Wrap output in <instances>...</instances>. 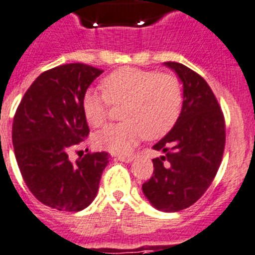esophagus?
Returning <instances> with one entry per match:
<instances>
[{
  "instance_id": "esophagus-1",
  "label": "esophagus",
  "mask_w": 255,
  "mask_h": 255,
  "mask_svg": "<svg viewBox=\"0 0 255 255\" xmlns=\"http://www.w3.org/2000/svg\"><path fill=\"white\" fill-rule=\"evenodd\" d=\"M117 159H118V160H121V161H125V163H130V161H132L134 159V156H133V155H127V156H122V155H121V156H118V158H117Z\"/></svg>"
}]
</instances>
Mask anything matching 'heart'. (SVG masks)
I'll return each mask as SVG.
<instances>
[{
	"label": "heart",
	"instance_id": "heart-1",
	"mask_svg": "<svg viewBox=\"0 0 255 255\" xmlns=\"http://www.w3.org/2000/svg\"><path fill=\"white\" fill-rule=\"evenodd\" d=\"M104 92L88 88L82 97V110L92 127L108 119L112 104H125V122L110 125L94 137L99 149L128 154L143 137L158 138L173 127L181 113L182 92L178 79L154 70L121 68L106 75Z\"/></svg>",
	"mask_w": 255,
	"mask_h": 255
}]
</instances>
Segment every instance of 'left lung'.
Masks as SVG:
<instances>
[{"label":"left lung","instance_id":"8db88e82","mask_svg":"<svg viewBox=\"0 0 255 255\" xmlns=\"http://www.w3.org/2000/svg\"><path fill=\"white\" fill-rule=\"evenodd\" d=\"M164 65L182 83V109L173 128L154 145L163 155L152 159L154 173L142 192L155 209L178 212L198 201L216 177L225 150V118L203 77L180 63Z\"/></svg>","mask_w":255,"mask_h":255}]
</instances>
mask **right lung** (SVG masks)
<instances>
[{"mask_svg": "<svg viewBox=\"0 0 255 255\" xmlns=\"http://www.w3.org/2000/svg\"><path fill=\"white\" fill-rule=\"evenodd\" d=\"M103 70L65 64L43 72L17 106L12 123L15 158L28 189L42 204L79 212L96 198L108 152L85 155L74 163L68 151L88 136L82 97Z\"/></svg>", "mask_w": 255, "mask_h": 255, "instance_id": "obj_1", "label": "right lung"}]
</instances>
